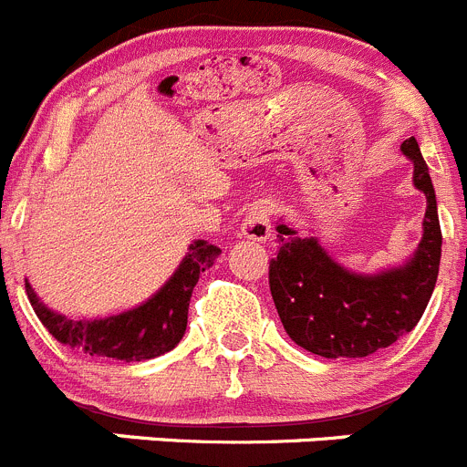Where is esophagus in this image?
Here are the masks:
<instances>
[{"instance_id":"esophagus-1","label":"esophagus","mask_w":467,"mask_h":467,"mask_svg":"<svg viewBox=\"0 0 467 467\" xmlns=\"http://www.w3.org/2000/svg\"><path fill=\"white\" fill-rule=\"evenodd\" d=\"M271 215H273V203L268 201H256L247 211L245 220L241 224V236L247 241L266 243L271 238Z\"/></svg>"}]
</instances>
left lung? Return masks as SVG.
Returning a JSON list of instances; mask_svg holds the SVG:
<instances>
[{"label": "left lung", "mask_w": 467, "mask_h": 467, "mask_svg": "<svg viewBox=\"0 0 467 467\" xmlns=\"http://www.w3.org/2000/svg\"><path fill=\"white\" fill-rule=\"evenodd\" d=\"M400 150L414 166V187L426 196L421 241L405 264L379 273L349 271L317 236H301L285 222L275 226L280 250L268 271L273 301L289 337L317 357H370L412 331L429 306L442 254L438 201L414 136Z\"/></svg>", "instance_id": "1"}]
</instances>
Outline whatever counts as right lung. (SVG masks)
I'll list each match as a JSON object with an SVG mask.
<instances>
[{"label":"right lung","mask_w":467,"mask_h":467,"mask_svg":"<svg viewBox=\"0 0 467 467\" xmlns=\"http://www.w3.org/2000/svg\"><path fill=\"white\" fill-rule=\"evenodd\" d=\"M222 250L208 241H194L187 247L181 266L148 301L110 317L74 319L50 310L32 285H25L36 317L53 333L55 340L89 357L113 361H148L161 357L182 340L187 328V310L199 275L215 264Z\"/></svg>","instance_id":"obj_1"}]
</instances>
